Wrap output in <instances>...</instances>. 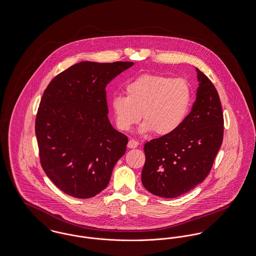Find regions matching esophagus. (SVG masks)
<instances>
[{
    "label": "esophagus",
    "mask_w": 256,
    "mask_h": 256,
    "mask_svg": "<svg viewBox=\"0 0 256 256\" xmlns=\"http://www.w3.org/2000/svg\"><path fill=\"white\" fill-rule=\"evenodd\" d=\"M138 145H139V143L134 140V139H130V141H128V148H130V149H136L138 147Z\"/></svg>",
    "instance_id": "1"
}]
</instances>
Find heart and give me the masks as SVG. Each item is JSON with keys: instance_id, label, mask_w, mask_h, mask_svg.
Listing matches in <instances>:
<instances>
[{"instance_id": "heart-1", "label": "heart", "mask_w": 256, "mask_h": 256, "mask_svg": "<svg viewBox=\"0 0 256 256\" xmlns=\"http://www.w3.org/2000/svg\"><path fill=\"white\" fill-rule=\"evenodd\" d=\"M126 96L114 94L111 107L118 128L130 132L141 120V134L168 136L176 132L186 119L192 89L184 78L143 74L126 84Z\"/></svg>"}]
</instances>
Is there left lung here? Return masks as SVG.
<instances>
[{"mask_svg": "<svg viewBox=\"0 0 256 256\" xmlns=\"http://www.w3.org/2000/svg\"><path fill=\"white\" fill-rule=\"evenodd\" d=\"M199 86L190 113L173 134L144 145L141 180L154 196L174 198L194 190L208 176L224 139V114L218 90L196 68Z\"/></svg>", "mask_w": 256, "mask_h": 256, "instance_id": "obj_1", "label": "left lung"}]
</instances>
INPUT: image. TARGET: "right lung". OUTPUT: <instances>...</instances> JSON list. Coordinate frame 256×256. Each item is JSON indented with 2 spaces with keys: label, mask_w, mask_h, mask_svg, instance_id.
Segmentation results:
<instances>
[{
  "label": "right lung",
  "mask_w": 256,
  "mask_h": 256,
  "mask_svg": "<svg viewBox=\"0 0 256 256\" xmlns=\"http://www.w3.org/2000/svg\"><path fill=\"white\" fill-rule=\"evenodd\" d=\"M132 62H80L54 77L36 118L40 164L57 188L76 198L98 194L124 154L128 137L108 119L107 84Z\"/></svg>",
  "instance_id": "1"
}]
</instances>
